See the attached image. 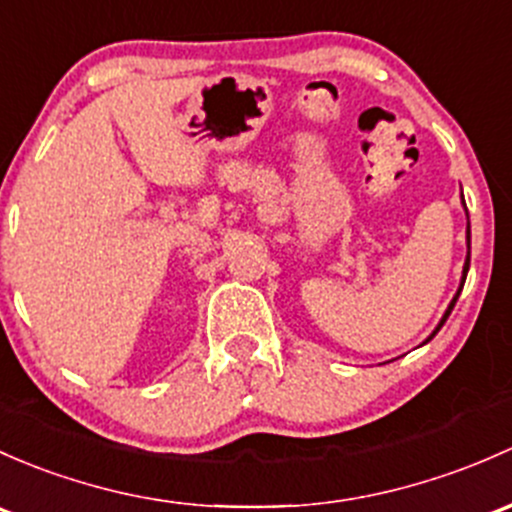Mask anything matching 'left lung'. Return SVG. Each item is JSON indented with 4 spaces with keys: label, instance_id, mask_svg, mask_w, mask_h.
<instances>
[{
    "label": "left lung",
    "instance_id": "1",
    "mask_svg": "<svg viewBox=\"0 0 512 512\" xmlns=\"http://www.w3.org/2000/svg\"><path fill=\"white\" fill-rule=\"evenodd\" d=\"M464 208H466V203H464ZM469 215V213H466ZM466 247H469V252H466V262H464V274H461V284H459V289H456V294H454V299H451V304L446 306V311H444V316H441V321L437 324V328H434L432 333H429V338L424 343H429L432 341L434 336H437V331L441 326H444V321L449 319V314H451V309H454V304H456V299H459V294H461V289H464V282H466V272H469V265H471V223L466 225Z\"/></svg>",
    "mask_w": 512,
    "mask_h": 512
}]
</instances>
